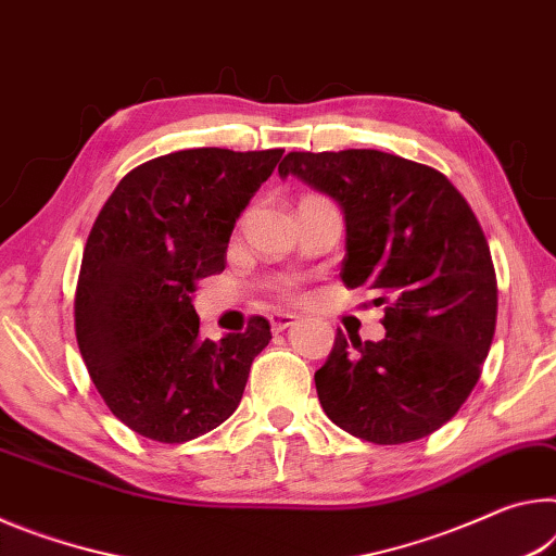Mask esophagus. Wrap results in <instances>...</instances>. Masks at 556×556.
Returning <instances> with one entry per match:
<instances>
[{"label":"esophagus","mask_w":556,"mask_h":556,"mask_svg":"<svg viewBox=\"0 0 556 556\" xmlns=\"http://www.w3.org/2000/svg\"><path fill=\"white\" fill-rule=\"evenodd\" d=\"M268 320H270V330L273 332H283V330H288V327L298 320V317L290 315V313H273Z\"/></svg>","instance_id":"34e87169"}]
</instances>
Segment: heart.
Returning a JSON list of instances; mask_svg holds the SVG:
<instances>
[{
	"label": "heart",
	"mask_w": 556,
	"mask_h": 556,
	"mask_svg": "<svg viewBox=\"0 0 556 556\" xmlns=\"http://www.w3.org/2000/svg\"><path fill=\"white\" fill-rule=\"evenodd\" d=\"M273 290H276L278 298L295 300L300 295V283H298V278H280L273 283Z\"/></svg>",
	"instance_id": "b5f03b06"
}]
</instances>
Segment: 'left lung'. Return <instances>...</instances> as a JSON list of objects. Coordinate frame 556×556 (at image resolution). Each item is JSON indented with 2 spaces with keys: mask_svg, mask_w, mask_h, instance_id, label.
I'll list each match as a JSON object with an SVG mask.
<instances>
[{
  "mask_svg": "<svg viewBox=\"0 0 556 556\" xmlns=\"http://www.w3.org/2000/svg\"><path fill=\"white\" fill-rule=\"evenodd\" d=\"M278 172L340 202V278L384 305V340L334 334L315 371L325 414L379 445L439 431L478 384L497 320L493 256L470 204L439 169L379 150L288 152Z\"/></svg>",
  "mask_w": 556,
  "mask_h": 556,
  "instance_id": "1",
  "label": "left lung"
}]
</instances>
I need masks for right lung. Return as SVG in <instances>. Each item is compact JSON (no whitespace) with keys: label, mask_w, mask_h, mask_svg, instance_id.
Segmentation results:
<instances>
[{"label":"right lung","mask_w":556,"mask_h":556,"mask_svg":"<svg viewBox=\"0 0 556 556\" xmlns=\"http://www.w3.org/2000/svg\"><path fill=\"white\" fill-rule=\"evenodd\" d=\"M283 150H179L127 172L100 208L80 261L73 317L98 394L115 418L160 443L216 429L243 396L266 317L199 338L192 293L226 268V243Z\"/></svg>","instance_id":"obj_1"}]
</instances>
